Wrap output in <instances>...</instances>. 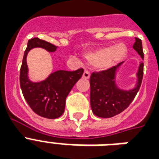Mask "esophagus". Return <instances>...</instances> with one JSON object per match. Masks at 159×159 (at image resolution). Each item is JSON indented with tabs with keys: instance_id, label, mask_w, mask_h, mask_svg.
<instances>
[{
	"instance_id": "34e87169",
	"label": "esophagus",
	"mask_w": 159,
	"mask_h": 159,
	"mask_svg": "<svg viewBox=\"0 0 159 159\" xmlns=\"http://www.w3.org/2000/svg\"><path fill=\"white\" fill-rule=\"evenodd\" d=\"M82 77H83V78H85V79H89V77H90L89 72H87V71H85V72H83Z\"/></svg>"
}]
</instances>
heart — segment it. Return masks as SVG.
I'll list each match as a JSON object with an SVG mask.
<instances>
[{"label": "heart", "mask_w": 159, "mask_h": 159, "mask_svg": "<svg viewBox=\"0 0 159 159\" xmlns=\"http://www.w3.org/2000/svg\"><path fill=\"white\" fill-rule=\"evenodd\" d=\"M127 48L124 43L117 45L106 46L93 52H89L84 54V58L87 64L97 66L101 69H106L112 67L116 62L125 57Z\"/></svg>", "instance_id": "b5f03b06"}]
</instances>
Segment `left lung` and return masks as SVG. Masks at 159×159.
<instances>
[{
  "label": "left lung",
  "mask_w": 159,
  "mask_h": 159,
  "mask_svg": "<svg viewBox=\"0 0 159 159\" xmlns=\"http://www.w3.org/2000/svg\"><path fill=\"white\" fill-rule=\"evenodd\" d=\"M134 49L143 59V46L140 39L135 38ZM123 62L107 70L92 72L90 77V102L92 112L98 117L111 118L121 113L134 99L140 88L143 75V63L140 62L137 72L135 87L122 90L116 83V71Z\"/></svg>",
  "instance_id": "obj_1"
}]
</instances>
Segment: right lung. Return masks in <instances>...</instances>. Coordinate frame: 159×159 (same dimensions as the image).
Masks as SVG:
<instances>
[{
	"instance_id": "add662e5",
	"label": "right lung",
	"mask_w": 159,
	"mask_h": 159,
	"mask_svg": "<svg viewBox=\"0 0 159 159\" xmlns=\"http://www.w3.org/2000/svg\"><path fill=\"white\" fill-rule=\"evenodd\" d=\"M43 48L48 52H54L57 46L39 38L31 39L24 53L20 72V84L25 99L34 113L48 119H56L64 112L67 95L76 82L82 77V68L69 72L58 70L51 73L45 80L39 82L29 79L26 57L34 48Z\"/></svg>"
}]
</instances>
